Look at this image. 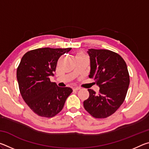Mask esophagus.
<instances>
[{
    "mask_svg": "<svg viewBox=\"0 0 149 149\" xmlns=\"http://www.w3.org/2000/svg\"><path fill=\"white\" fill-rule=\"evenodd\" d=\"M79 89H80V88L78 87H73V90L75 91H78V90H79Z\"/></svg>",
    "mask_w": 149,
    "mask_h": 149,
    "instance_id": "34e87169",
    "label": "esophagus"
}]
</instances>
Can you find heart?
<instances>
[{"label":"heart","instance_id":"heart-1","mask_svg":"<svg viewBox=\"0 0 149 149\" xmlns=\"http://www.w3.org/2000/svg\"><path fill=\"white\" fill-rule=\"evenodd\" d=\"M78 55H81V54H78Z\"/></svg>","mask_w":149,"mask_h":149}]
</instances>
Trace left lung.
<instances>
[{"instance_id":"obj_1","label":"left lung","mask_w":149,"mask_h":149,"mask_svg":"<svg viewBox=\"0 0 149 149\" xmlns=\"http://www.w3.org/2000/svg\"><path fill=\"white\" fill-rule=\"evenodd\" d=\"M90 78L99 85V94L88 89L89 97L84 102L88 113L95 118L110 116L120 108L125 99L130 85L126 63L116 52L107 49H89Z\"/></svg>"}]
</instances>
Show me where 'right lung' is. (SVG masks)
Masks as SVG:
<instances>
[{
  "label": "right lung",
  "mask_w": 149,
  "mask_h": 149,
  "mask_svg": "<svg viewBox=\"0 0 149 149\" xmlns=\"http://www.w3.org/2000/svg\"><path fill=\"white\" fill-rule=\"evenodd\" d=\"M72 48H40L29 50L22 58L17 68L19 89L24 101L39 116L54 117L62 110L72 93L70 87H60L51 82L59 58Z\"/></svg>",
  "instance_id": "obj_1"
}]
</instances>
